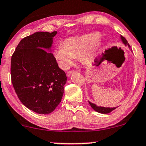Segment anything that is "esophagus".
<instances>
[{
    "instance_id": "34e87169",
    "label": "esophagus",
    "mask_w": 146,
    "mask_h": 146,
    "mask_svg": "<svg viewBox=\"0 0 146 146\" xmlns=\"http://www.w3.org/2000/svg\"><path fill=\"white\" fill-rule=\"evenodd\" d=\"M75 71H69L67 72V73H66V75H67V77H70L71 75L73 74V73H74Z\"/></svg>"
}]
</instances>
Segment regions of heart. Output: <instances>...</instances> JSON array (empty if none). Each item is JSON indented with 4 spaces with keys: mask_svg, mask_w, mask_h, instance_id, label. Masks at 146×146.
I'll list each match as a JSON object with an SVG mask.
<instances>
[{
    "mask_svg": "<svg viewBox=\"0 0 146 146\" xmlns=\"http://www.w3.org/2000/svg\"><path fill=\"white\" fill-rule=\"evenodd\" d=\"M103 46L99 33H91L66 38L63 44L56 45L54 56L61 67L67 69L77 56L84 60L91 61Z\"/></svg>",
    "mask_w": 146,
    "mask_h": 146,
    "instance_id": "heart-1",
    "label": "heart"
}]
</instances>
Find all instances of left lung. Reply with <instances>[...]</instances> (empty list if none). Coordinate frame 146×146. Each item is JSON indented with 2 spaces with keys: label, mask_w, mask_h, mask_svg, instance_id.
Instances as JSON below:
<instances>
[{
  "label": "left lung",
  "mask_w": 146,
  "mask_h": 146,
  "mask_svg": "<svg viewBox=\"0 0 146 146\" xmlns=\"http://www.w3.org/2000/svg\"><path fill=\"white\" fill-rule=\"evenodd\" d=\"M120 39H121V41H122V43H123L125 46L128 45L129 48L131 50V46H130L129 43H128V41H126V39L124 37V36H120ZM88 102H89V104L90 105L91 108H92L93 110H94V111H96V112H99V113H103V114L109 113H110V112H111L113 110H115V109L117 108V107H115V108H105V107L97 106V105L94 104V103H91V102H90V101H88Z\"/></svg>",
  "instance_id": "8db88e82"
}]
</instances>
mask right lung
<instances>
[{"label":"right lung","mask_w":146,"mask_h":146,"mask_svg":"<svg viewBox=\"0 0 146 146\" xmlns=\"http://www.w3.org/2000/svg\"><path fill=\"white\" fill-rule=\"evenodd\" d=\"M56 34L57 31L36 32L26 36L11 57V82L15 92L23 105L39 114L50 113L57 108L67 80L52 53Z\"/></svg>","instance_id":"obj_1"}]
</instances>
